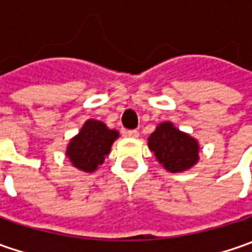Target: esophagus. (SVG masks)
<instances>
[{"instance_id":"obj_1","label":"esophagus","mask_w":252,"mask_h":252,"mask_svg":"<svg viewBox=\"0 0 252 252\" xmlns=\"http://www.w3.org/2000/svg\"><path fill=\"white\" fill-rule=\"evenodd\" d=\"M125 134L127 136V137H139V130H136V129H133V130H126L125 131Z\"/></svg>"}]
</instances>
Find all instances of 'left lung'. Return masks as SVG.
<instances>
[{
	"label": "left lung",
	"instance_id": "8db88e82",
	"mask_svg": "<svg viewBox=\"0 0 252 252\" xmlns=\"http://www.w3.org/2000/svg\"><path fill=\"white\" fill-rule=\"evenodd\" d=\"M149 147L157 160L171 172L190 168L198 161V141L179 131L172 123H161L149 137Z\"/></svg>",
	"mask_w": 252,
	"mask_h": 252
}]
</instances>
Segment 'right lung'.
Here are the masks:
<instances>
[{
	"label": "right lung",
	"mask_w": 252,
	"mask_h": 252,
	"mask_svg": "<svg viewBox=\"0 0 252 252\" xmlns=\"http://www.w3.org/2000/svg\"><path fill=\"white\" fill-rule=\"evenodd\" d=\"M118 137V131L111 130L99 121L85 122L78 136L70 141L67 156L74 167L85 172L95 171L101 165L105 156L109 154L111 146Z\"/></svg>",
	"instance_id": "obj_1"
}]
</instances>
